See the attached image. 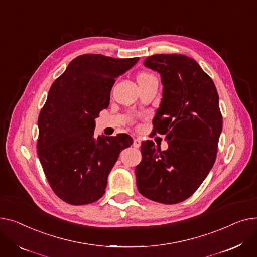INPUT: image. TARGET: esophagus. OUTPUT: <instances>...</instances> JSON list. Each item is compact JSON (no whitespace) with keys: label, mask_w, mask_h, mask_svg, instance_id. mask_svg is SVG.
I'll return each mask as SVG.
<instances>
[{"label":"esophagus","mask_w":257,"mask_h":257,"mask_svg":"<svg viewBox=\"0 0 257 257\" xmlns=\"http://www.w3.org/2000/svg\"><path fill=\"white\" fill-rule=\"evenodd\" d=\"M141 145V140L138 139V138H134V141H133V146L135 148H139Z\"/></svg>","instance_id":"obj_1"}]
</instances>
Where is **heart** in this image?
<instances>
[{
    "label": "heart",
    "mask_w": 257,
    "mask_h": 257,
    "mask_svg": "<svg viewBox=\"0 0 257 257\" xmlns=\"http://www.w3.org/2000/svg\"><path fill=\"white\" fill-rule=\"evenodd\" d=\"M154 79H156L155 75H154L153 73L148 72V71H141V72L138 73V75H137V81H138V83H139V86L145 84L146 82H148V81H150V80H154Z\"/></svg>",
    "instance_id": "b5f03b06"
}]
</instances>
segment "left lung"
I'll return each instance as SVG.
<instances>
[{"mask_svg": "<svg viewBox=\"0 0 257 257\" xmlns=\"http://www.w3.org/2000/svg\"><path fill=\"white\" fill-rule=\"evenodd\" d=\"M144 65L161 73L163 98L153 133L166 136L168 149L142 142L136 182L144 197L174 204L192 196L214 166L223 125L219 95L209 75L186 55H153Z\"/></svg>", "mask_w": 257, "mask_h": 257, "instance_id": "obj_1", "label": "left lung"}]
</instances>
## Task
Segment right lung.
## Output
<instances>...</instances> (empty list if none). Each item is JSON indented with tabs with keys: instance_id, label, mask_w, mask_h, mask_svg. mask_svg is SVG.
Wrapping results in <instances>:
<instances>
[{
	"instance_id": "obj_1",
	"label": "right lung",
	"mask_w": 257,
	"mask_h": 257,
	"mask_svg": "<svg viewBox=\"0 0 257 257\" xmlns=\"http://www.w3.org/2000/svg\"><path fill=\"white\" fill-rule=\"evenodd\" d=\"M137 61L84 54L50 89L38 117L37 154L52 190L66 203L98 200L120 152L133 143L126 134L94 137V119L109 107L115 79Z\"/></svg>"
}]
</instances>
